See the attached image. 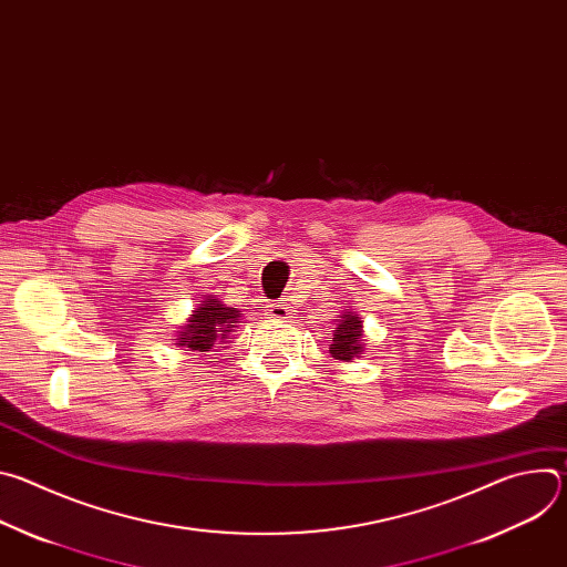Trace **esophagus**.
<instances>
[{
    "label": "esophagus",
    "instance_id": "34e87169",
    "mask_svg": "<svg viewBox=\"0 0 567 567\" xmlns=\"http://www.w3.org/2000/svg\"><path fill=\"white\" fill-rule=\"evenodd\" d=\"M289 307L285 305V302H274V305H269V309H267V316L269 318H274V320H287L289 318Z\"/></svg>",
    "mask_w": 567,
    "mask_h": 567
}]
</instances>
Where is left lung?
I'll use <instances>...</instances> for the list:
<instances>
[{
  "mask_svg": "<svg viewBox=\"0 0 567 567\" xmlns=\"http://www.w3.org/2000/svg\"><path fill=\"white\" fill-rule=\"evenodd\" d=\"M365 337H363V320L361 313L352 307H346L334 318V330H332V346L330 354L339 361H352L359 359L365 352Z\"/></svg>",
  "mask_w": 567,
  "mask_h": 567,
  "instance_id": "obj_1",
  "label": "left lung"
}]
</instances>
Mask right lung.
<instances>
[{
  "instance_id": "add662e5",
  "label": "right lung",
  "mask_w": 567,
  "mask_h": 567,
  "mask_svg": "<svg viewBox=\"0 0 567 567\" xmlns=\"http://www.w3.org/2000/svg\"><path fill=\"white\" fill-rule=\"evenodd\" d=\"M241 322V313L235 307L224 305L215 296H206L193 313H188L184 326L175 334V346L186 352H210L219 341L224 343L230 332Z\"/></svg>"
}]
</instances>
